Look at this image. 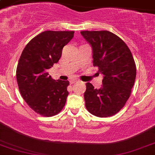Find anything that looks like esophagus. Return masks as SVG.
Wrapping results in <instances>:
<instances>
[{"mask_svg": "<svg viewBox=\"0 0 155 155\" xmlns=\"http://www.w3.org/2000/svg\"><path fill=\"white\" fill-rule=\"evenodd\" d=\"M76 81H78L77 79H72V80L70 81V83H71V84H74V83H76Z\"/></svg>", "mask_w": 155, "mask_h": 155, "instance_id": "34e87169", "label": "esophagus"}]
</instances>
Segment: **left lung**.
Returning a JSON list of instances; mask_svg holds the SVG:
<instances>
[{"mask_svg":"<svg viewBox=\"0 0 155 155\" xmlns=\"http://www.w3.org/2000/svg\"><path fill=\"white\" fill-rule=\"evenodd\" d=\"M81 34L93 48V66L104 75L99 89L86 83L85 107L97 117L113 116L130 96L136 77L135 60L127 44L109 31H82Z\"/></svg>","mask_w":155,"mask_h":155,"instance_id":"left-lung-1","label":"left lung"}]
</instances>
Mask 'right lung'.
Segmentation results:
<instances>
[{"label":"right lung","mask_w":155,"mask_h":155,"mask_svg":"<svg viewBox=\"0 0 155 155\" xmlns=\"http://www.w3.org/2000/svg\"><path fill=\"white\" fill-rule=\"evenodd\" d=\"M74 31H45L25 45L20 56L16 78L20 94L35 113L51 117L62 111L68 96V81H55L48 69L57 63L62 48Z\"/></svg>","instance_id":"add662e5"}]
</instances>
